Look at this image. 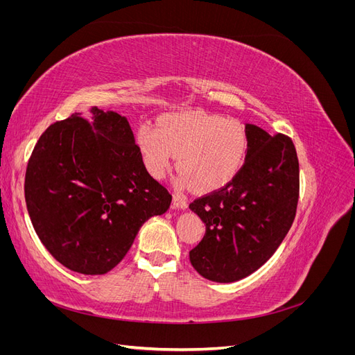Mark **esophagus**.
Wrapping results in <instances>:
<instances>
[{
	"mask_svg": "<svg viewBox=\"0 0 355 355\" xmlns=\"http://www.w3.org/2000/svg\"><path fill=\"white\" fill-rule=\"evenodd\" d=\"M171 207L178 210H185L188 207V200L184 196H175L171 201Z\"/></svg>",
	"mask_w": 355,
	"mask_h": 355,
	"instance_id": "obj_1",
	"label": "esophagus"
}]
</instances>
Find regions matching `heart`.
Returning a JSON list of instances; mask_svg holds the SVG:
<instances>
[{"mask_svg":"<svg viewBox=\"0 0 355 355\" xmlns=\"http://www.w3.org/2000/svg\"><path fill=\"white\" fill-rule=\"evenodd\" d=\"M249 142L243 123L202 111L171 114L159 127L146 123L137 130V145L149 173L164 178L179 153L176 184L200 192L216 191L239 173Z\"/></svg>","mask_w":355,"mask_h":355,"instance_id":"1","label":"heart"}]
</instances>
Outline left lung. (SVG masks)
<instances>
[{
    "label": "left lung",
    "instance_id": "8db88e82",
    "mask_svg": "<svg viewBox=\"0 0 355 355\" xmlns=\"http://www.w3.org/2000/svg\"><path fill=\"white\" fill-rule=\"evenodd\" d=\"M245 163L231 182L189 204L206 234L189 252L196 271L216 283L253 274L270 259L295 220L299 161L292 139L254 124Z\"/></svg>",
    "mask_w": 355,
    "mask_h": 355
}]
</instances>
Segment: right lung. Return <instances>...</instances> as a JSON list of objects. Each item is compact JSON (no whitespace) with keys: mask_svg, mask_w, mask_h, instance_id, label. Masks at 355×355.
I'll return each instance as SVG.
<instances>
[{"mask_svg":"<svg viewBox=\"0 0 355 355\" xmlns=\"http://www.w3.org/2000/svg\"><path fill=\"white\" fill-rule=\"evenodd\" d=\"M25 200L41 243L68 270L102 275L142 225L167 211L168 191L148 173L127 118L90 110L51 124L29 158Z\"/></svg>","mask_w":355,"mask_h":355,"instance_id":"right-lung-1","label":"right lung"}]
</instances>
